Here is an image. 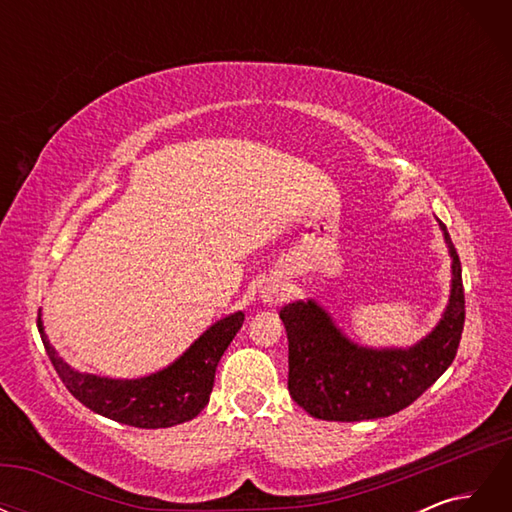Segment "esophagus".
<instances>
[{"instance_id":"obj_1","label":"esophagus","mask_w":512,"mask_h":512,"mask_svg":"<svg viewBox=\"0 0 512 512\" xmlns=\"http://www.w3.org/2000/svg\"><path fill=\"white\" fill-rule=\"evenodd\" d=\"M284 297H286V288L280 282H271L265 286V290H262V299H265V303L269 305L284 301Z\"/></svg>"}]
</instances>
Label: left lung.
<instances>
[{
	"label": "left lung",
	"instance_id": "8db88e82",
	"mask_svg": "<svg viewBox=\"0 0 512 512\" xmlns=\"http://www.w3.org/2000/svg\"><path fill=\"white\" fill-rule=\"evenodd\" d=\"M453 290L436 329L408 350H369L352 344L314 301L282 307L288 335V391L322 421L359 423L408 408L453 363L466 322L461 262L446 226Z\"/></svg>",
	"mask_w": 512,
	"mask_h": 512
}]
</instances>
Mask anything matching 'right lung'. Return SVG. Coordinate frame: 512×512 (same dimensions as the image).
<instances>
[{
	"label": "right lung",
	"mask_w": 512,
	"mask_h": 512,
	"mask_svg": "<svg viewBox=\"0 0 512 512\" xmlns=\"http://www.w3.org/2000/svg\"><path fill=\"white\" fill-rule=\"evenodd\" d=\"M243 318V312H237L218 320L173 365L138 380L79 374L59 359L44 335L40 318L38 331L57 376L83 406L123 425L162 429L192 421L209 404L215 369L232 337L241 329Z\"/></svg>",
	"instance_id": "right-lung-1"
}]
</instances>
